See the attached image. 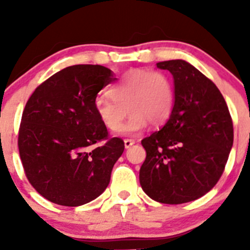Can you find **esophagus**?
<instances>
[{
    "label": "esophagus",
    "instance_id": "obj_1",
    "mask_svg": "<svg viewBox=\"0 0 250 250\" xmlns=\"http://www.w3.org/2000/svg\"><path fill=\"white\" fill-rule=\"evenodd\" d=\"M135 143V140H131V139H125V148H130L131 146H133Z\"/></svg>",
    "mask_w": 250,
    "mask_h": 250
}]
</instances>
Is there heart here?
Listing matches in <instances>:
<instances>
[{
    "label": "heart",
    "mask_w": 250,
    "mask_h": 250,
    "mask_svg": "<svg viewBox=\"0 0 250 250\" xmlns=\"http://www.w3.org/2000/svg\"><path fill=\"white\" fill-rule=\"evenodd\" d=\"M108 97H97L94 111L108 130L117 131L127 114H131L122 134L140 133L149 123L160 127L170 119L175 107L171 77L161 70L133 69L111 85Z\"/></svg>",
    "instance_id": "b5f03b06"
}]
</instances>
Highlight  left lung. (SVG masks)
Here are the masks:
<instances>
[{"label": "left lung", "instance_id": "obj_1", "mask_svg": "<svg viewBox=\"0 0 250 250\" xmlns=\"http://www.w3.org/2000/svg\"><path fill=\"white\" fill-rule=\"evenodd\" d=\"M174 77L175 107L159 131L145 137L140 169L145 193L181 205L207 194L225 171L233 147V120L215 83L183 60L156 63Z\"/></svg>", "mask_w": 250, "mask_h": 250}]
</instances>
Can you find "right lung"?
I'll return each mask as SVG.
<instances>
[{"instance_id":"obj_1","label":"right lung","mask_w":250,"mask_h":250,"mask_svg":"<svg viewBox=\"0 0 250 250\" xmlns=\"http://www.w3.org/2000/svg\"><path fill=\"white\" fill-rule=\"evenodd\" d=\"M115 80L103 65H70L42 82L28 100L19 129L20 157L30 185L50 202L77 207L108 187L125 142L109 137L94 102Z\"/></svg>"}]
</instances>
